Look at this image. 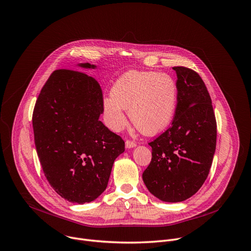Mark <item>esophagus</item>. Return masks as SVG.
I'll list each match as a JSON object with an SVG mask.
<instances>
[{
    "label": "esophagus",
    "mask_w": 251,
    "mask_h": 251,
    "mask_svg": "<svg viewBox=\"0 0 251 251\" xmlns=\"http://www.w3.org/2000/svg\"><path fill=\"white\" fill-rule=\"evenodd\" d=\"M125 146H126V148H127V149L134 148V147H136V143H135L134 141H132V140H126V142H125Z\"/></svg>",
    "instance_id": "esophagus-1"
}]
</instances>
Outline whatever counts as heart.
I'll return each mask as SVG.
<instances>
[{
  "instance_id": "obj_1",
  "label": "heart",
  "mask_w": 251,
  "mask_h": 251,
  "mask_svg": "<svg viewBox=\"0 0 251 251\" xmlns=\"http://www.w3.org/2000/svg\"><path fill=\"white\" fill-rule=\"evenodd\" d=\"M177 106V87L168 74L129 71L111 89V96L102 100L107 126L119 131L127 123L124 110L129 109L136 128L145 135H155L172 123Z\"/></svg>"
}]
</instances>
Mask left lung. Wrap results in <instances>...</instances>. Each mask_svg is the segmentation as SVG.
Wrapping results in <instances>:
<instances>
[{
	"label": "left lung",
	"instance_id": "8db88e82",
	"mask_svg": "<svg viewBox=\"0 0 251 251\" xmlns=\"http://www.w3.org/2000/svg\"><path fill=\"white\" fill-rule=\"evenodd\" d=\"M177 106L172 126L149 145L151 160L143 173L149 191L164 202H181L205 182L216 150L217 122L211 97L194 70L178 66Z\"/></svg>",
	"mask_w": 251,
	"mask_h": 251
}]
</instances>
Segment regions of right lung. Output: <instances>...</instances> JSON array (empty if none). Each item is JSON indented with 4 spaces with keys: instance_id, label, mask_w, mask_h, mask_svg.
<instances>
[{
    "instance_id": "obj_1",
    "label": "right lung",
    "mask_w": 251,
    "mask_h": 251,
    "mask_svg": "<svg viewBox=\"0 0 251 251\" xmlns=\"http://www.w3.org/2000/svg\"><path fill=\"white\" fill-rule=\"evenodd\" d=\"M82 68H95L85 63ZM99 81L79 71H54L32 114L34 143L43 173L62 198L83 204L106 188L123 139L100 121L103 112Z\"/></svg>"
}]
</instances>
